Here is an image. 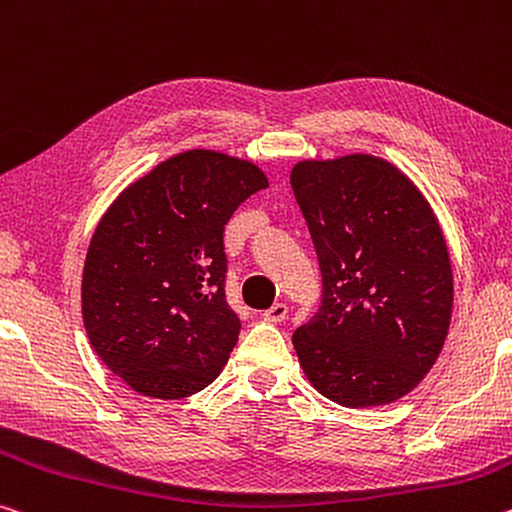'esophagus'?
<instances>
[{"instance_id": "34e87169", "label": "esophagus", "mask_w": 512, "mask_h": 512, "mask_svg": "<svg viewBox=\"0 0 512 512\" xmlns=\"http://www.w3.org/2000/svg\"><path fill=\"white\" fill-rule=\"evenodd\" d=\"M287 314H289L287 303H275V305H271L269 310H266V312L262 314V319H264L266 323H280V321L287 319Z\"/></svg>"}]
</instances>
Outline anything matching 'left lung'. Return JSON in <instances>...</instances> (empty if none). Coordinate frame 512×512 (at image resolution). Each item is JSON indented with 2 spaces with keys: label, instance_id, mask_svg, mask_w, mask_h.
<instances>
[{
  "label": "left lung",
  "instance_id": "1",
  "mask_svg": "<svg viewBox=\"0 0 512 512\" xmlns=\"http://www.w3.org/2000/svg\"><path fill=\"white\" fill-rule=\"evenodd\" d=\"M291 189L319 257L323 298L294 348L319 394L344 408L412 392L442 353L453 273L428 200L389 161H298Z\"/></svg>",
  "mask_w": 512,
  "mask_h": 512
}]
</instances>
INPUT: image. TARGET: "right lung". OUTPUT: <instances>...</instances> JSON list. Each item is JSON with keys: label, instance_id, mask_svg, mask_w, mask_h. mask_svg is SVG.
<instances>
[{"label": "right lung", "instance_id": "add662e5", "mask_svg": "<svg viewBox=\"0 0 512 512\" xmlns=\"http://www.w3.org/2000/svg\"><path fill=\"white\" fill-rule=\"evenodd\" d=\"M269 180L250 161L189 150L132 182L97 223L81 316L97 358L143 396L214 383L239 339L225 300V223Z\"/></svg>", "mask_w": 512, "mask_h": 512}]
</instances>
